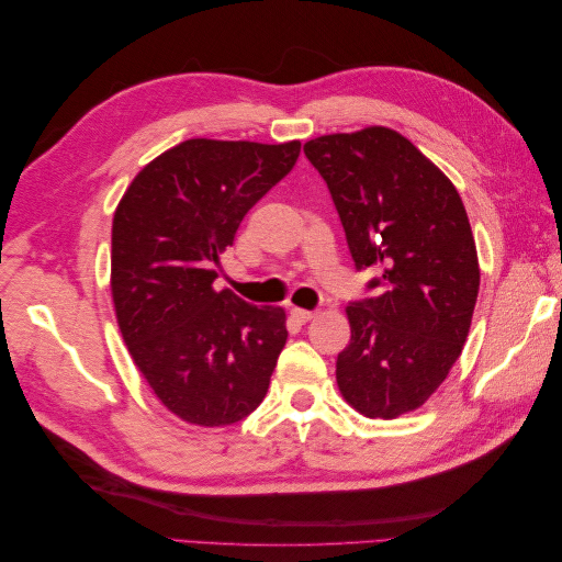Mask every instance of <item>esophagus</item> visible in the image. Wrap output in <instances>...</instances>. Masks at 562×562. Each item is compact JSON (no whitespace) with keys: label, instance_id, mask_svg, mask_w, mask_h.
<instances>
[{"label":"esophagus","instance_id":"34e87169","mask_svg":"<svg viewBox=\"0 0 562 562\" xmlns=\"http://www.w3.org/2000/svg\"><path fill=\"white\" fill-rule=\"evenodd\" d=\"M291 316L297 321V323H307L316 316V312H310V310H300V307H293L291 310Z\"/></svg>","mask_w":562,"mask_h":562}]
</instances>
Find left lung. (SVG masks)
Instances as JSON below:
<instances>
[{
    "instance_id": "8db88e82",
    "label": "left lung",
    "mask_w": 562,
    "mask_h": 562,
    "mask_svg": "<svg viewBox=\"0 0 562 562\" xmlns=\"http://www.w3.org/2000/svg\"><path fill=\"white\" fill-rule=\"evenodd\" d=\"M304 155L326 180L356 271L351 339L337 384L366 417L411 413L462 353L479 297V258L454 184L401 133L372 126L321 135Z\"/></svg>"
}]
</instances>
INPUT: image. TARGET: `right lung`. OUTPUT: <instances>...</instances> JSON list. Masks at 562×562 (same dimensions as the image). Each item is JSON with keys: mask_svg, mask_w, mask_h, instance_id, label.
<instances>
[{"mask_svg": "<svg viewBox=\"0 0 562 562\" xmlns=\"http://www.w3.org/2000/svg\"><path fill=\"white\" fill-rule=\"evenodd\" d=\"M300 143L184 140L135 176L112 223V297L157 398L199 427L258 407L285 347V312L215 291L220 252L281 182Z\"/></svg>", "mask_w": 562, "mask_h": 562, "instance_id": "1", "label": "right lung"}]
</instances>
